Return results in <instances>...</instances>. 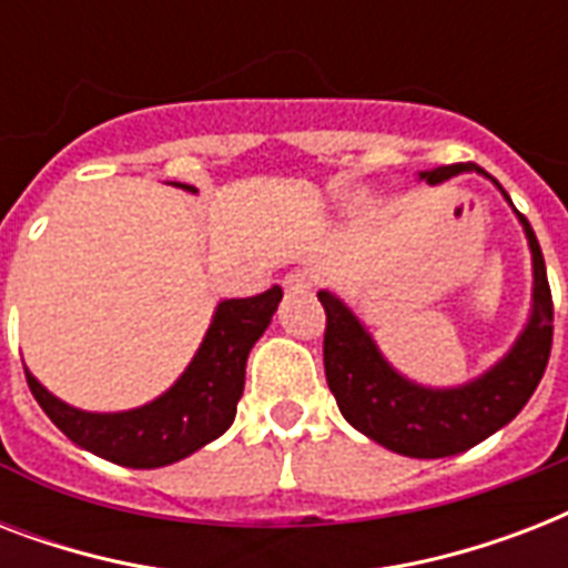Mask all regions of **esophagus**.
Instances as JSON below:
<instances>
[{"label": "esophagus", "instance_id": "esophagus-1", "mask_svg": "<svg viewBox=\"0 0 568 568\" xmlns=\"http://www.w3.org/2000/svg\"><path fill=\"white\" fill-rule=\"evenodd\" d=\"M283 288L288 294H306L312 288V276L306 271H288L283 276Z\"/></svg>", "mask_w": 568, "mask_h": 568}]
</instances>
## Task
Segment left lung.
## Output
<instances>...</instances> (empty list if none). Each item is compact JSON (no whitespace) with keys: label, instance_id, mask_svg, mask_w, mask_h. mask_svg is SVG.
Returning <instances> with one entry per match:
<instances>
[{"label":"left lung","instance_id":"1","mask_svg":"<svg viewBox=\"0 0 568 568\" xmlns=\"http://www.w3.org/2000/svg\"><path fill=\"white\" fill-rule=\"evenodd\" d=\"M459 171L463 164H445L424 171L422 180L439 185ZM519 221L534 256L530 321L510 347V354L466 386L424 388L397 374L354 312L336 294L318 292L321 306L327 312L324 372L347 424H354L356 430L395 454L439 459L475 448L477 442L501 430L504 424H510L521 413V406L528 404L546 374L555 336V303L537 235L525 214H519Z\"/></svg>","mask_w":568,"mask_h":568}]
</instances>
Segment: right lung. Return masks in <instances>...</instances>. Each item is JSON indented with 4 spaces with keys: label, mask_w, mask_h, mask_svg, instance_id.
Returning a JSON list of instances; mask_svg holds the SVG:
<instances>
[{
    "label": "right lung",
    "mask_w": 568,
    "mask_h": 568,
    "mask_svg": "<svg viewBox=\"0 0 568 568\" xmlns=\"http://www.w3.org/2000/svg\"><path fill=\"white\" fill-rule=\"evenodd\" d=\"M180 189L196 191L194 185ZM283 288L274 285L256 297L223 301L214 310L203 345L162 397L126 413H84L58 400L26 368V383L40 409L79 448L126 468H162L200 450L230 430L244 392L250 347L265 333Z\"/></svg>",
    "instance_id": "right-lung-1"
}]
</instances>
